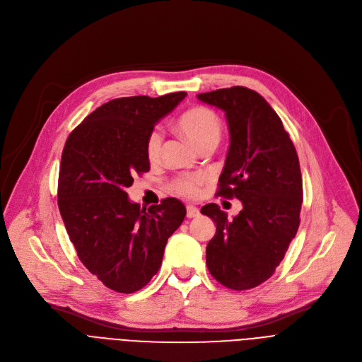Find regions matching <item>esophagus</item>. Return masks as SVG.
Wrapping results in <instances>:
<instances>
[{
  "label": "esophagus",
  "mask_w": 362,
  "mask_h": 362,
  "mask_svg": "<svg viewBox=\"0 0 362 362\" xmlns=\"http://www.w3.org/2000/svg\"><path fill=\"white\" fill-rule=\"evenodd\" d=\"M199 215V209L196 208V206H193V205H187L186 206V216L187 218H194V216H198Z\"/></svg>",
  "instance_id": "34e87169"
}]
</instances>
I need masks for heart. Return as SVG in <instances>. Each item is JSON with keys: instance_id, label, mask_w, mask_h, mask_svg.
<instances>
[{"instance_id": "obj_1", "label": "heart", "mask_w": 362, "mask_h": 362, "mask_svg": "<svg viewBox=\"0 0 362 362\" xmlns=\"http://www.w3.org/2000/svg\"><path fill=\"white\" fill-rule=\"evenodd\" d=\"M179 129L187 137V140L202 150L206 146L218 144L222 137V122L219 117L205 107H196L186 111L177 122ZM163 133L158 127L153 128L146 140V154L150 161H157L161 154ZM206 176L204 173L182 175L170 182V189L185 198H198L201 187L205 185Z\"/></svg>"}]
</instances>
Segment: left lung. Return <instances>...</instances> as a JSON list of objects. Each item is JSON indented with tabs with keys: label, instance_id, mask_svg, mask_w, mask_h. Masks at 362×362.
Listing matches in <instances>:
<instances>
[{
	"label": "left lung",
	"instance_id": "obj_1",
	"mask_svg": "<svg viewBox=\"0 0 362 362\" xmlns=\"http://www.w3.org/2000/svg\"><path fill=\"white\" fill-rule=\"evenodd\" d=\"M198 100L225 111L231 134L216 196L243 204L233 219L216 204L201 209L216 225L206 266L222 286L248 290L274 274L298 233L299 157L280 117L258 92L233 86L199 93Z\"/></svg>",
	"mask_w": 362,
	"mask_h": 362
}]
</instances>
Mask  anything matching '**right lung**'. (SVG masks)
I'll list each match as a JSON object with an SVG mask.
<instances>
[{
  "label": "right lung",
  "mask_w": 362,
  "mask_h": 362,
  "mask_svg": "<svg viewBox=\"0 0 362 362\" xmlns=\"http://www.w3.org/2000/svg\"><path fill=\"white\" fill-rule=\"evenodd\" d=\"M186 96L173 92L117 98L90 112L63 147L57 205L82 264L108 288L134 293L158 272L185 205L163 199L147 211L125 192L150 170L146 140Z\"/></svg>",
  "instance_id": "right-lung-1"
}]
</instances>
